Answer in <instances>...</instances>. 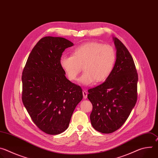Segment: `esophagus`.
Returning a JSON list of instances; mask_svg holds the SVG:
<instances>
[{
    "label": "esophagus",
    "mask_w": 158,
    "mask_h": 158,
    "mask_svg": "<svg viewBox=\"0 0 158 158\" xmlns=\"http://www.w3.org/2000/svg\"><path fill=\"white\" fill-rule=\"evenodd\" d=\"M82 94H83V98L84 99H86L87 97V92L86 91H85V90H84V91H82Z\"/></svg>",
    "instance_id": "34e87169"
}]
</instances>
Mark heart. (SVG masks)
I'll return each mask as SVG.
<instances>
[{
  "label": "heart",
  "instance_id": "b5f03b06",
  "mask_svg": "<svg viewBox=\"0 0 158 158\" xmlns=\"http://www.w3.org/2000/svg\"><path fill=\"white\" fill-rule=\"evenodd\" d=\"M116 59L115 50L110 45L91 42L75 48L72 56H62L60 64L71 81L77 79L83 67L84 73L79 81L84 85H90L107 79L114 68Z\"/></svg>",
  "mask_w": 158,
  "mask_h": 158
}]
</instances>
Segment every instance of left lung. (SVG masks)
<instances>
[{
	"mask_svg": "<svg viewBox=\"0 0 158 158\" xmlns=\"http://www.w3.org/2000/svg\"><path fill=\"white\" fill-rule=\"evenodd\" d=\"M113 39L117 49L114 68L103 83L88 90L87 95L93 104L91 124L105 134L124 124L138 99V75L134 60L123 42Z\"/></svg>",
	"mask_w": 158,
	"mask_h": 158,
	"instance_id": "1",
	"label": "left lung"
}]
</instances>
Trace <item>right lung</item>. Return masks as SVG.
I'll use <instances>...</instances> for the list:
<instances>
[{"instance_id":"add662e5","label":"right lung","mask_w":158,"mask_h":158,"mask_svg":"<svg viewBox=\"0 0 158 158\" xmlns=\"http://www.w3.org/2000/svg\"><path fill=\"white\" fill-rule=\"evenodd\" d=\"M73 46L63 37L42 38L22 71V102L34 124L48 134L67 129L83 97L81 87L65 77L60 64L62 52Z\"/></svg>"}]
</instances>
